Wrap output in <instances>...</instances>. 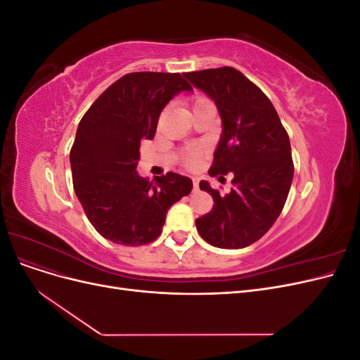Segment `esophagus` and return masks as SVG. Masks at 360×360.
I'll return each instance as SVG.
<instances>
[{
	"mask_svg": "<svg viewBox=\"0 0 360 360\" xmlns=\"http://www.w3.org/2000/svg\"><path fill=\"white\" fill-rule=\"evenodd\" d=\"M193 191H198V180L193 179Z\"/></svg>",
	"mask_w": 360,
	"mask_h": 360,
	"instance_id": "1",
	"label": "esophagus"
}]
</instances>
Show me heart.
Listing matches in <instances>:
<instances>
[{
  "mask_svg": "<svg viewBox=\"0 0 360 360\" xmlns=\"http://www.w3.org/2000/svg\"><path fill=\"white\" fill-rule=\"evenodd\" d=\"M201 101H205V99H198L195 103H198V102H201ZM200 158H201V150L193 148V150H189V151H188L186 158H184V162H186V165L193 167V165H197Z\"/></svg>",
  "mask_w": 360,
  "mask_h": 360,
  "instance_id": "obj_1",
  "label": "heart"
}]
</instances>
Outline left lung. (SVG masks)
I'll return each mask as SVG.
<instances>
[{"label":"left lung","mask_w":360,"mask_h":360,"mask_svg":"<svg viewBox=\"0 0 360 360\" xmlns=\"http://www.w3.org/2000/svg\"><path fill=\"white\" fill-rule=\"evenodd\" d=\"M184 78L210 97L222 120L209 174L219 180L233 176V189L225 195L200 183L214 204L195 225L212 246L246 248L270 230L284 209L294 174L288 134L269 97L237 69L189 72Z\"/></svg>","instance_id":"obj_1"}]
</instances>
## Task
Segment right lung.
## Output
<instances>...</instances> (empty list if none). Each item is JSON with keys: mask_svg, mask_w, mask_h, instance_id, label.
Segmentation results:
<instances>
[{"mask_svg": "<svg viewBox=\"0 0 360 360\" xmlns=\"http://www.w3.org/2000/svg\"><path fill=\"white\" fill-rule=\"evenodd\" d=\"M191 90L180 73H127L82 117L70 150L73 189L108 240L124 246L155 242L169 207L191 193L189 177L167 172L148 181L136 171L141 141L155 138L172 97Z\"/></svg>", "mask_w": 360, "mask_h": 360, "instance_id": "obj_1", "label": "right lung"}]
</instances>
